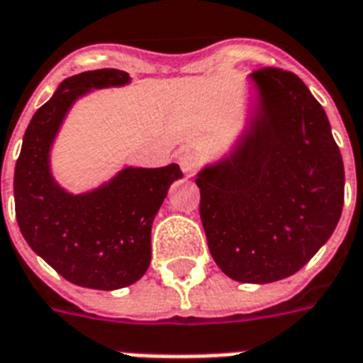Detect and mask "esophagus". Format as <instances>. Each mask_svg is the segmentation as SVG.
Wrapping results in <instances>:
<instances>
[{
  "instance_id": "34e87169",
  "label": "esophagus",
  "mask_w": 363,
  "mask_h": 363,
  "mask_svg": "<svg viewBox=\"0 0 363 363\" xmlns=\"http://www.w3.org/2000/svg\"><path fill=\"white\" fill-rule=\"evenodd\" d=\"M178 162H179V168H182V172L185 174V176H193V174L199 170V159H196L195 155H191V153H182V155L178 157Z\"/></svg>"
}]
</instances>
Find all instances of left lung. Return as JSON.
<instances>
[{
  "label": "left lung",
  "mask_w": 363,
  "mask_h": 363,
  "mask_svg": "<svg viewBox=\"0 0 363 363\" xmlns=\"http://www.w3.org/2000/svg\"><path fill=\"white\" fill-rule=\"evenodd\" d=\"M259 113L231 159L196 176L213 261L233 280L267 284L301 269L331 237L345 167L324 108L296 74L254 72Z\"/></svg>",
  "instance_id": "1"
}]
</instances>
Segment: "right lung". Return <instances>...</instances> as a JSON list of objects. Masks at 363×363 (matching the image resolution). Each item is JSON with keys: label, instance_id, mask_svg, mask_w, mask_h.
<instances>
[{"label": "right lung", "instance_id": "obj_1", "mask_svg": "<svg viewBox=\"0 0 363 363\" xmlns=\"http://www.w3.org/2000/svg\"><path fill=\"white\" fill-rule=\"evenodd\" d=\"M130 77L121 69L83 72L62 81L33 113L15 167V212L22 237L58 274L92 289H117L143 277L151 261V223L178 164L125 168L108 185L69 195L55 184L49 150L75 98L91 89L117 86Z\"/></svg>", "mask_w": 363, "mask_h": 363}]
</instances>
